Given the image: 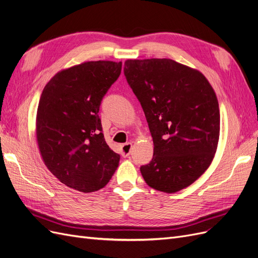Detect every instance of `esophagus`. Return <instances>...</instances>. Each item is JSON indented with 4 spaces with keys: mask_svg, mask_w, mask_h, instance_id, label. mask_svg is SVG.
Masks as SVG:
<instances>
[{
    "mask_svg": "<svg viewBox=\"0 0 258 258\" xmlns=\"http://www.w3.org/2000/svg\"><path fill=\"white\" fill-rule=\"evenodd\" d=\"M121 154L123 157H127L131 154V150H132V144L131 142H127V144L121 145Z\"/></svg>",
    "mask_w": 258,
    "mask_h": 258,
    "instance_id": "1",
    "label": "esophagus"
}]
</instances>
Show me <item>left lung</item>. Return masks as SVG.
<instances>
[{"mask_svg": "<svg viewBox=\"0 0 258 258\" xmlns=\"http://www.w3.org/2000/svg\"><path fill=\"white\" fill-rule=\"evenodd\" d=\"M123 71L154 144L153 158L140 172L158 191H179L196 182L215 156L220 134L216 93L201 72L172 59H127Z\"/></svg>", "mask_w": 258, "mask_h": 258, "instance_id": "8db88e82", "label": "left lung"}]
</instances>
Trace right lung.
Returning a JSON list of instances; mask_svg holds the SVG:
<instances>
[{
  "label": "right lung",
  "instance_id": "add662e5",
  "mask_svg": "<svg viewBox=\"0 0 258 258\" xmlns=\"http://www.w3.org/2000/svg\"><path fill=\"white\" fill-rule=\"evenodd\" d=\"M121 69V61L83 62L56 73L41 93L36 137L42 160L62 184L81 192L103 188L119 166L99 110Z\"/></svg>",
  "mask_w": 258,
  "mask_h": 258
}]
</instances>
